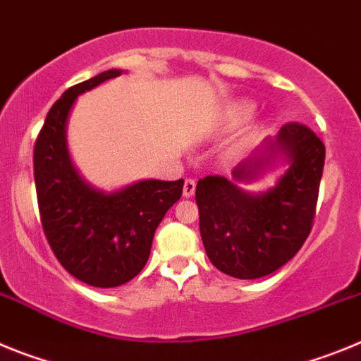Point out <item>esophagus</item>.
<instances>
[{
	"mask_svg": "<svg viewBox=\"0 0 361 361\" xmlns=\"http://www.w3.org/2000/svg\"><path fill=\"white\" fill-rule=\"evenodd\" d=\"M195 180L193 178H186L184 180V197H191L193 193H195Z\"/></svg>",
	"mask_w": 361,
	"mask_h": 361,
	"instance_id": "34e87169",
	"label": "esophagus"
}]
</instances>
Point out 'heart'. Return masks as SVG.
<instances>
[{
  "label": "heart",
  "instance_id": "b5f03b06",
  "mask_svg": "<svg viewBox=\"0 0 361 361\" xmlns=\"http://www.w3.org/2000/svg\"><path fill=\"white\" fill-rule=\"evenodd\" d=\"M255 111V104L251 103H245V104H240V106L233 108L231 114H229V123L231 124H238L242 123V121L250 119L251 116H253Z\"/></svg>",
  "mask_w": 361,
  "mask_h": 361
}]
</instances>
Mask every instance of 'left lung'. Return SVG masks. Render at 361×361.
Listing matches in <instances>:
<instances>
[{"instance_id":"8db88e82","label":"left lung","mask_w":361,"mask_h":361,"mask_svg":"<svg viewBox=\"0 0 361 361\" xmlns=\"http://www.w3.org/2000/svg\"><path fill=\"white\" fill-rule=\"evenodd\" d=\"M269 152L233 171L247 178L276 152L289 159L273 190L250 195L226 177L208 175L197 183L199 228L213 266L240 280L262 279L288 264L307 240L317 215L318 191L325 162L320 137L302 123H286Z\"/></svg>"}]
</instances>
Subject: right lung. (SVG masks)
Here are the masks:
<instances>
[{
	"mask_svg": "<svg viewBox=\"0 0 361 361\" xmlns=\"http://www.w3.org/2000/svg\"><path fill=\"white\" fill-rule=\"evenodd\" d=\"M121 75L108 70L70 86L44 119L34 145V180L43 233L70 275L94 288H117L146 266L155 229L183 195L184 180H141L104 195L73 170L65 142L79 94Z\"/></svg>",
	"mask_w": 361,
	"mask_h": 361,
	"instance_id": "obj_1",
	"label": "right lung"
}]
</instances>
